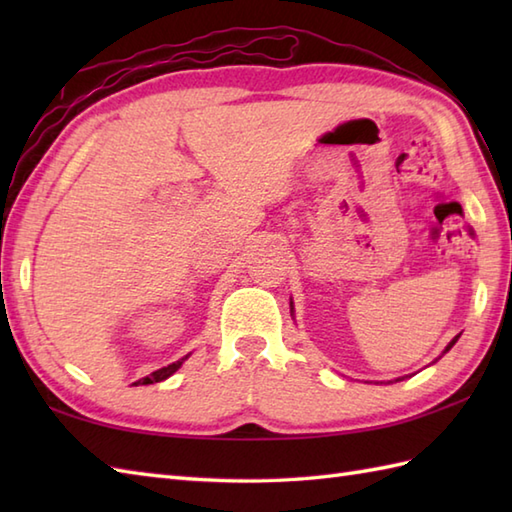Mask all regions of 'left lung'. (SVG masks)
<instances>
[{"label": "left lung", "instance_id": "1", "mask_svg": "<svg viewBox=\"0 0 512 512\" xmlns=\"http://www.w3.org/2000/svg\"><path fill=\"white\" fill-rule=\"evenodd\" d=\"M290 306H292V301H290ZM458 339H460V334H458V336H455V339H453V341H451V343H449L447 347H444V354H447V352L451 350V347H453L455 343H458ZM396 380H400V378H396Z\"/></svg>", "mask_w": 512, "mask_h": 512}]
</instances>
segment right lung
I'll return each instance as SVG.
<instances>
[{
    "label": "right lung",
    "mask_w": 512,
    "mask_h": 512,
    "mask_svg": "<svg viewBox=\"0 0 512 512\" xmlns=\"http://www.w3.org/2000/svg\"><path fill=\"white\" fill-rule=\"evenodd\" d=\"M187 358H189V354H187V356H182L180 361H176V363H171V365H167V367H160V369H156V372H151L149 376L136 380L134 385H154V383H160V380H167L171 374H176V372H178L180 365H182L184 361H187Z\"/></svg>",
    "instance_id": "obj_1"
}]
</instances>
